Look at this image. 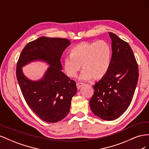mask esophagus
I'll list each match as a JSON object with an SVG mask.
<instances>
[{"mask_svg": "<svg viewBox=\"0 0 149 149\" xmlns=\"http://www.w3.org/2000/svg\"><path fill=\"white\" fill-rule=\"evenodd\" d=\"M83 85V83H76V86H77L78 89H79L81 88V86H82Z\"/></svg>", "mask_w": 149, "mask_h": 149, "instance_id": "34e87169", "label": "esophagus"}]
</instances>
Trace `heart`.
I'll return each instance as SVG.
<instances>
[{
	"instance_id": "b5f03b06",
	"label": "heart",
	"mask_w": 149,
	"mask_h": 149,
	"mask_svg": "<svg viewBox=\"0 0 149 149\" xmlns=\"http://www.w3.org/2000/svg\"><path fill=\"white\" fill-rule=\"evenodd\" d=\"M111 55L109 45L104 40L81 42L71 49L70 56L64 58V70L69 77L73 78L81 65V79H101L109 69Z\"/></svg>"
}]
</instances>
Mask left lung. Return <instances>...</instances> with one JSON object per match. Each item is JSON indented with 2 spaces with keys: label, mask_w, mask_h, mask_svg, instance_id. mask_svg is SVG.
<instances>
[{
  "label": "left lung",
  "mask_w": 149,
  "mask_h": 149,
  "mask_svg": "<svg viewBox=\"0 0 149 149\" xmlns=\"http://www.w3.org/2000/svg\"><path fill=\"white\" fill-rule=\"evenodd\" d=\"M112 40V57L106 74L96 83L89 106L94 115L112 120L127 109L139 78V68L127 42L109 32Z\"/></svg>",
  "instance_id": "obj_1"
}]
</instances>
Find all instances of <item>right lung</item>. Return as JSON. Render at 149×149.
Returning <instances> with one entry per match:
<instances>
[{
  "label": "right lung",
  "mask_w": 149,
  "mask_h": 149,
  "mask_svg": "<svg viewBox=\"0 0 149 149\" xmlns=\"http://www.w3.org/2000/svg\"><path fill=\"white\" fill-rule=\"evenodd\" d=\"M70 45L66 38L40 37L26 45L17 61V79L25 100L38 118L48 123L65 118L77 92L76 82L61 71V57ZM34 60H43L51 65L38 82L26 79L21 70L22 66Z\"/></svg>",
  "instance_id": "right-lung-1"
}]
</instances>
